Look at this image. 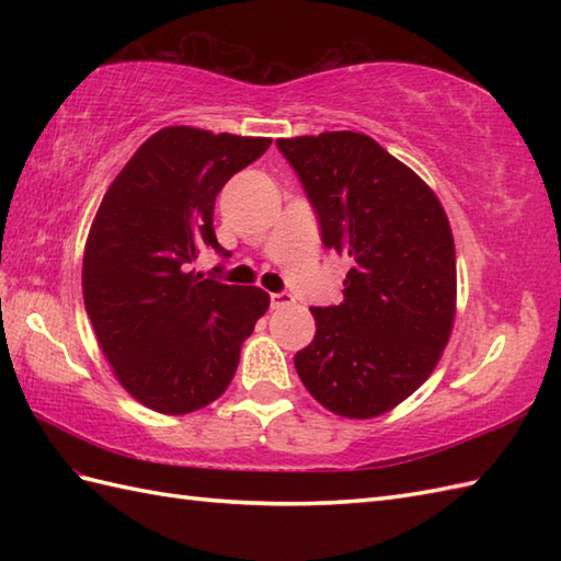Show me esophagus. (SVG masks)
<instances>
[{
	"label": "esophagus",
	"instance_id": "34e87169",
	"mask_svg": "<svg viewBox=\"0 0 561 561\" xmlns=\"http://www.w3.org/2000/svg\"><path fill=\"white\" fill-rule=\"evenodd\" d=\"M294 304V296L282 291V294H270V306L274 308V311H279V308H287Z\"/></svg>",
	"mask_w": 561,
	"mask_h": 561
}]
</instances>
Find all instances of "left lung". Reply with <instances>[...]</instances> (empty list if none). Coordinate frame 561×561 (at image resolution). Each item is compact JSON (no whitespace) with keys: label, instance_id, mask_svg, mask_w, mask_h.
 <instances>
[{"label":"left lung","instance_id":"obj_1","mask_svg":"<svg viewBox=\"0 0 561 561\" xmlns=\"http://www.w3.org/2000/svg\"><path fill=\"white\" fill-rule=\"evenodd\" d=\"M320 219L352 260L340 306L311 308L316 337L294 356L306 390L371 420L432 376L456 320V243L436 193L362 133L277 139Z\"/></svg>","mask_w":561,"mask_h":561}]
</instances>
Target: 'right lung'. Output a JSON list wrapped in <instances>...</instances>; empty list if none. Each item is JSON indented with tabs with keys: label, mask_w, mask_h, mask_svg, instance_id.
<instances>
[{
	"label": "right lung",
	"mask_w": 561,
	"mask_h": 561,
	"mask_svg": "<svg viewBox=\"0 0 561 561\" xmlns=\"http://www.w3.org/2000/svg\"><path fill=\"white\" fill-rule=\"evenodd\" d=\"M270 137L163 127L115 175L89 229L81 289L121 386L145 408L190 414L229 388L243 342L270 308L257 287L187 272L214 236V199Z\"/></svg>",
	"instance_id": "obj_1"
}]
</instances>
